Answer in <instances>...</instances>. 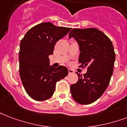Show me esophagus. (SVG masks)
I'll return each instance as SVG.
<instances>
[{
  "label": "esophagus",
  "mask_w": 127,
  "mask_h": 127,
  "mask_svg": "<svg viewBox=\"0 0 127 127\" xmlns=\"http://www.w3.org/2000/svg\"><path fill=\"white\" fill-rule=\"evenodd\" d=\"M74 72V70L70 69V68H68V74H73Z\"/></svg>",
  "instance_id": "obj_1"
}]
</instances>
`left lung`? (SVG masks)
Here are the masks:
<instances>
[{"mask_svg": "<svg viewBox=\"0 0 127 127\" xmlns=\"http://www.w3.org/2000/svg\"><path fill=\"white\" fill-rule=\"evenodd\" d=\"M68 37H73L80 47V66L87 72L76 74L79 81L70 85L73 99L81 104H89L100 98L108 87L113 72L115 53L113 43L102 32L94 28L74 29Z\"/></svg>", "mask_w": 127, "mask_h": 127, "instance_id": "8db88e82", "label": "left lung"}]
</instances>
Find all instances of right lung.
Returning a JSON list of instances; mask_svg holds the SVG:
<instances>
[{
  "mask_svg": "<svg viewBox=\"0 0 127 127\" xmlns=\"http://www.w3.org/2000/svg\"><path fill=\"white\" fill-rule=\"evenodd\" d=\"M71 28L42 23L27 32L21 40L19 51V74L25 91L38 101L51 98L56 83L67 76L65 66L49 64L55 44L66 35Z\"/></svg>",
  "mask_w": 127,
  "mask_h": 127,
  "instance_id": "right-lung-1",
  "label": "right lung"
}]
</instances>
